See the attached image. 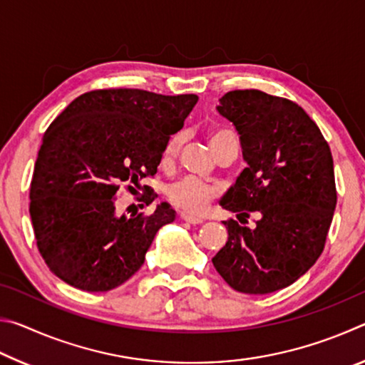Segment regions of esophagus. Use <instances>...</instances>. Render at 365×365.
Returning <instances> with one entry per match:
<instances>
[{
    "label": "esophagus",
    "mask_w": 365,
    "mask_h": 365,
    "mask_svg": "<svg viewBox=\"0 0 365 365\" xmlns=\"http://www.w3.org/2000/svg\"><path fill=\"white\" fill-rule=\"evenodd\" d=\"M180 219L185 222H190V224H202V219L195 217V215H190L187 212H180Z\"/></svg>",
    "instance_id": "obj_1"
}]
</instances>
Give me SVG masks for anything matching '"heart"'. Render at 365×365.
I'll list each match as a JSON object with an SVG mask.
<instances>
[{
	"instance_id": "1",
	"label": "heart",
	"mask_w": 365,
	"mask_h": 365,
	"mask_svg": "<svg viewBox=\"0 0 365 365\" xmlns=\"http://www.w3.org/2000/svg\"><path fill=\"white\" fill-rule=\"evenodd\" d=\"M230 138H235V135L230 130H227V128H214L207 135L209 145H211L212 151ZM178 150H180V138L172 137L165 143L163 154H160V164L170 165L175 160ZM168 196L172 205L183 209V211L190 214H201L211 205V201L217 197V188L206 182L197 180V178L185 177L182 180L170 185Z\"/></svg>"
}]
</instances>
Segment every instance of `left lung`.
Returning <instances> with one entry per match:
<instances>
[{"mask_svg": "<svg viewBox=\"0 0 365 365\" xmlns=\"http://www.w3.org/2000/svg\"><path fill=\"white\" fill-rule=\"evenodd\" d=\"M217 110L237 128L248 163L220 205L238 220L251 212L261 219L255 228L225 220L228 240L212 264L237 292H277L304 275L324 251L336 206L330 146L287 98L233 90Z\"/></svg>", "mask_w": 365, "mask_h": 365, "instance_id": "1", "label": "left lung"}]
</instances>
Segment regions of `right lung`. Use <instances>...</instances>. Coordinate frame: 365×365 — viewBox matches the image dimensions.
Masks as SVG:
<instances>
[{
	"instance_id": "add662e5",
	"label": "right lung",
	"mask_w": 365,
	"mask_h": 365,
	"mask_svg": "<svg viewBox=\"0 0 365 365\" xmlns=\"http://www.w3.org/2000/svg\"><path fill=\"white\" fill-rule=\"evenodd\" d=\"M197 101L138 88L93 90L76 98L43 137L30 183V217L43 261L69 285L109 292L145 262L154 235L175 219L169 205L119 215L120 190L133 193L156 174L170 135ZM137 201L156 193L143 185Z\"/></svg>"
}]
</instances>
